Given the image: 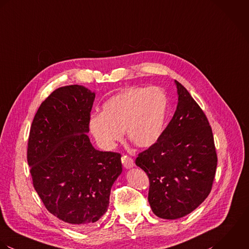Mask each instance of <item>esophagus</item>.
<instances>
[{
	"instance_id": "34e87169",
	"label": "esophagus",
	"mask_w": 249,
	"mask_h": 249,
	"mask_svg": "<svg viewBox=\"0 0 249 249\" xmlns=\"http://www.w3.org/2000/svg\"><path fill=\"white\" fill-rule=\"evenodd\" d=\"M121 160L125 168H131L134 166V160L128 156H123L121 158Z\"/></svg>"
}]
</instances>
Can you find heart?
Masks as SVG:
<instances>
[{"label":"heart","mask_w":249,"mask_h":249,"mask_svg":"<svg viewBox=\"0 0 249 249\" xmlns=\"http://www.w3.org/2000/svg\"><path fill=\"white\" fill-rule=\"evenodd\" d=\"M167 106L160 88H129L107 100L102 113L90 117L89 130L103 149H113L123 130L134 145L150 147L162 134Z\"/></svg>","instance_id":"heart-1"}]
</instances>
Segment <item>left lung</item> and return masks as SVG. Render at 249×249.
Segmentation results:
<instances>
[{
    "instance_id": "obj_1",
    "label": "left lung",
    "mask_w": 249,
    "mask_h": 249,
    "mask_svg": "<svg viewBox=\"0 0 249 249\" xmlns=\"http://www.w3.org/2000/svg\"><path fill=\"white\" fill-rule=\"evenodd\" d=\"M175 83L178 105L172 119L158 142L136 159L149 178L150 207L164 219L187 215L208 197L217 165L206 114L184 86Z\"/></svg>"
}]
</instances>
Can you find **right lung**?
<instances>
[{
	"mask_svg": "<svg viewBox=\"0 0 249 249\" xmlns=\"http://www.w3.org/2000/svg\"><path fill=\"white\" fill-rule=\"evenodd\" d=\"M95 93L72 85L53 90L33 120L27 160L33 185L46 209L79 230L107 212L122 172L121 155L96 150L87 133Z\"/></svg>",
	"mask_w": 249,
	"mask_h": 249,
	"instance_id": "1",
	"label": "right lung"
}]
</instances>
